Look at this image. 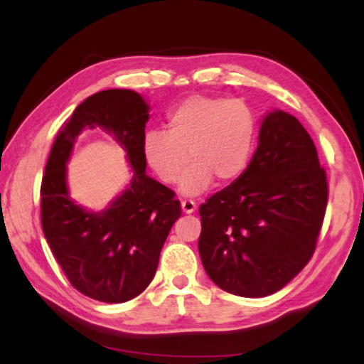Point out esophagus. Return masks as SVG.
<instances>
[{"instance_id":"esophagus-1","label":"esophagus","mask_w":364,"mask_h":364,"mask_svg":"<svg viewBox=\"0 0 364 364\" xmlns=\"http://www.w3.org/2000/svg\"><path fill=\"white\" fill-rule=\"evenodd\" d=\"M197 208V203L193 200H182V210L183 213H192Z\"/></svg>"}]
</instances>
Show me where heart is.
<instances>
[{
  "instance_id": "heart-1",
  "label": "heart",
  "mask_w": 364,
  "mask_h": 364,
  "mask_svg": "<svg viewBox=\"0 0 364 364\" xmlns=\"http://www.w3.org/2000/svg\"><path fill=\"white\" fill-rule=\"evenodd\" d=\"M166 126L167 132H144L142 157L167 186L177 182L191 159L193 164L181 181L182 193L197 196L212 178L218 183L235 181L250 162L257 119L242 99L191 96L167 114Z\"/></svg>"
}]
</instances>
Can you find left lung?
<instances>
[{
  "instance_id": "1",
  "label": "left lung",
  "mask_w": 364,
  "mask_h": 364,
  "mask_svg": "<svg viewBox=\"0 0 364 364\" xmlns=\"http://www.w3.org/2000/svg\"><path fill=\"white\" fill-rule=\"evenodd\" d=\"M326 203V172L310 134L291 114L270 112L247 171L198 207L207 275L238 296L282 290L311 260Z\"/></svg>"
}]
</instances>
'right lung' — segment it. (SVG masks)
Here are the masks:
<instances>
[{
  "instance_id": "1",
  "label": "right lung",
  "mask_w": 364,
  "mask_h": 364,
  "mask_svg": "<svg viewBox=\"0 0 364 364\" xmlns=\"http://www.w3.org/2000/svg\"><path fill=\"white\" fill-rule=\"evenodd\" d=\"M149 106L129 89L92 94L59 129L41 182V225L64 275L79 293L124 303L146 290L156 275L164 242L181 217L176 192L146 176L141 142ZM101 125L128 151L136 172L132 187L107 211L91 214L67 196L65 162L77 134Z\"/></svg>"
}]
</instances>
